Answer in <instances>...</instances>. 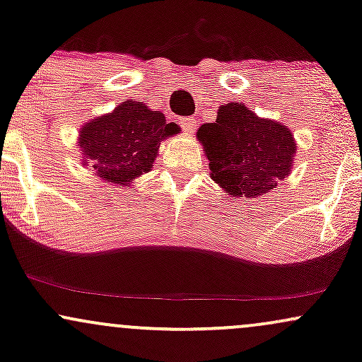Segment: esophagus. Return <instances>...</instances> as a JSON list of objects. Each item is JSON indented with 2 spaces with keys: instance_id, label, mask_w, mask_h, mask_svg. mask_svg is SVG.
Wrapping results in <instances>:
<instances>
[{
  "instance_id": "1",
  "label": "esophagus",
  "mask_w": 362,
  "mask_h": 362,
  "mask_svg": "<svg viewBox=\"0 0 362 362\" xmlns=\"http://www.w3.org/2000/svg\"><path fill=\"white\" fill-rule=\"evenodd\" d=\"M178 124H180V127L184 129L187 134H192L194 132V127H195L194 117H182L180 120H178Z\"/></svg>"
}]
</instances>
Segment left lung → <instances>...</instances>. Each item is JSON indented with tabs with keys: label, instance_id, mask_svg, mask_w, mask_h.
Masks as SVG:
<instances>
[{
	"label": "left lung",
	"instance_id": "left-lung-1",
	"mask_svg": "<svg viewBox=\"0 0 362 362\" xmlns=\"http://www.w3.org/2000/svg\"><path fill=\"white\" fill-rule=\"evenodd\" d=\"M199 143L209 160L211 177L231 197H259L289 175L296 141L281 122L260 119L243 103L218 109L214 122L202 124Z\"/></svg>",
	"mask_w": 362,
	"mask_h": 362
}]
</instances>
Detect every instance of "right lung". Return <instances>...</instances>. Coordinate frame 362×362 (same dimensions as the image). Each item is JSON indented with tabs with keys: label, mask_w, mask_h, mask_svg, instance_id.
Returning a JSON list of instances; mask_svg holds the SVG:
<instances>
[{
	"label": "right lung",
	"mask_w": 362,
	"mask_h": 362,
	"mask_svg": "<svg viewBox=\"0 0 362 362\" xmlns=\"http://www.w3.org/2000/svg\"><path fill=\"white\" fill-rule=\"evenodd\" d=\"M180 131L175 122L143 102L126 100L112 114L95 117L80 131L83 165L110 184L127 185L155 163L161 141Z\"/></svg>",
	"instance_id": "1"
}]
</instances>
